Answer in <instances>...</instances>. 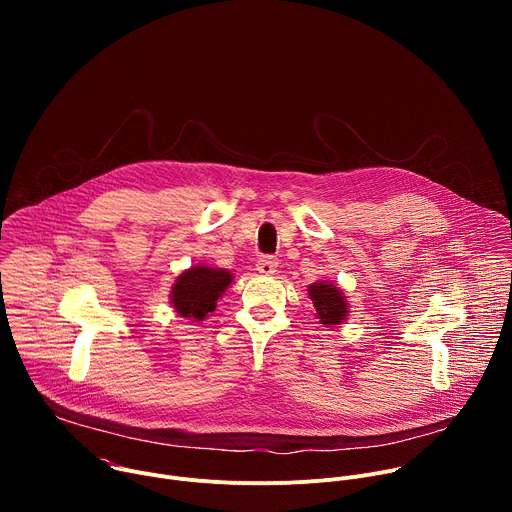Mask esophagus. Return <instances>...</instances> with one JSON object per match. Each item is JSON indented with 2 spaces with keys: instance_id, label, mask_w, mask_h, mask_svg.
Wrapping results in <instances>:
<instances>
[{
  "instance_id": "1",
  "label": "esophagus",
  "mask_w": 512,
  "mask_h": 512,
  "mask_svg": "<svg viewBox=\"0 0 512 512\" xmlns=\"http://www.w3.org/2000/svg\"><path fill=\"white\" fill-rule=\"evenodd\" d=\"M255 267H257V271L263 273V275H273L275 269H277V259H273V257H269V255H263V257L257 259Z\"/></svg>"
}]
</instances>
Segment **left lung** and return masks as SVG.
<instances>
[{
  "mask_svg": "<svg viewBox=\"0 0 512 512\" xmlns=\"http://www.w3.org/2000/svg\"><path fill=\"white\" fill-rule=\"evenodd\" d=\"M308 294L314 302V308L318 312V318L322 324L326 326H334V324H340L346 314H348V304H346V298L342 291L338 287H334L332 283H326V281H318V283H312Z\"/></svg>",
  "mask_w": 512,
  "mask_h": 512,
  "instance_id": "8db88e82",
  "label": "left lung"
}]
</instances>
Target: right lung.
Returning a JSON list of instances; mask_svg holds the SVG:
<instances>
[{"mask_svg":"<svg viewBox=\"0 0 512 512\" xmlns=\"http://www.w3.org/2000/svg\"><path fill=\"white\" fill-rule=\"evenodd\" d=\"M233 275L225 269L192 267L178 275L172 287L174 310L188 320H204L216 308V300L225 294Z\"/></svg>","mask_w":512,"mask_h":512,"instance_id":"obj_1","label":"right lung"}]
</instances>
